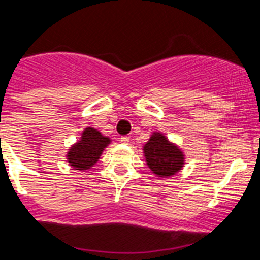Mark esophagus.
Listing matches in <instances>:
<instances>
[{"instance_id": "1", "label": "esophagus", "mask_w": 260, "mask_h": 260, "mask_svg": "<svg viewBox=\"0 0 260 260\" xmlns=\"http://www.w3.org/2000/svg\"><path fill=\"white\" fill-rule=\"evenodd\" d=\"M119 141L121 144H128V143H129V137H128V136H121V137H120Z\"/></svg>"}]
</instances>
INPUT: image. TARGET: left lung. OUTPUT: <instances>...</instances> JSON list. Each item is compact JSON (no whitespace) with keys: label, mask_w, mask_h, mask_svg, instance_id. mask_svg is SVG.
I'll list each match as a JSON object with an SVG mask.
<instances>
[{"label":"left lung","mask_w":260,"mask_h":260,"mask_svg":"<svg viewBox=\"0 0 260 260\" xmlns=\"http://www.w3.org/2000/svg\"><path fill=\"white\" fill-rule=\"evenodd\" d=\"M145 162L150 172L160 178L173 177L185 165L184 150L162 132H153L143 147Z\"/></svg>","instance_id":"left-lung-1"}]
</instances>
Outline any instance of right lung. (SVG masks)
Listing matches in <instances>:
<instances>
[{
  "instance_id": "1",
  "label": "right lung",
  "mask_w": 260,
  "mask_h": 260,
  "mask_svg": "<svg viewBox=\"0 0 260 260\" xmlns=\"http://www.w3.org/2000/svg\"><path fill=\"white\" fill-rule=\"evenodd\" d=\"M111 141L112 140L110 137L104 136L100 131L87 126L82 132L79 140L70 147L66 154L67 162L75 171H88L99 161L100 156Z\"/></svg>"
}]
</instances>
